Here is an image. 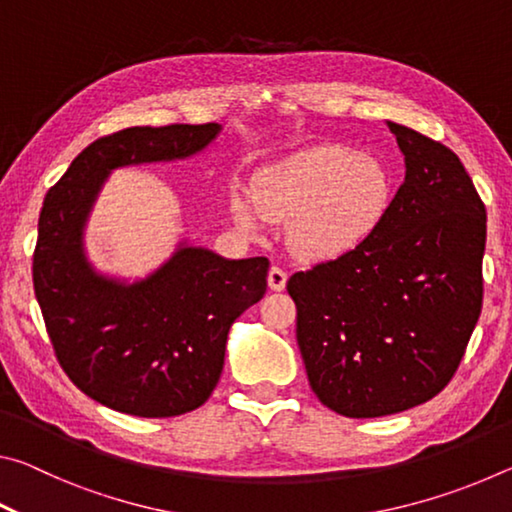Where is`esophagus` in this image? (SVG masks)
Masks as SVG:
<instances>
[{
    "instance_id": "1",
    "label": "esophagus",
    "mask_w": 512,
    "mask_h": 512,
    "mask_svg": "<svg viewBox=\"0 0 512 512\" xmlns=\"http://www.w3.org/2000/svg\"><path fill=\"white\" fill-rule=\"evenodd\" d=\"M284 287H287V271L280 266H271V271H268V289L282 291Z\"/></svg>"
}]
</instances>
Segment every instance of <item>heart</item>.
Instances as JSON below:
<instances>
[{"label":"heart","mask_w":512,"mask_h":512,"mask_svg":"<svg viewBox=\"0 0 512 512\" xmlns=\"http://www.w3.org/2000/svg\"><path fill=\"white\" fill-rule=\"evenodd\" d=\"M391 201V178L379 160L348 146H314L264 169L255 180V203L232 198L239 228L255 232L259 212L287 221L293 253L336 257L361 244Z\"/></svg>","instance_id":"b5f03b06"}]
</instances>
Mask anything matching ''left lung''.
I'll return each mask as SVG.
<instances>
[{"label": "left lung", "instance_id": "8db88e82", "mask_svg": "<svg viewBox=\"0 0 512 512\" xmlns=\"http://www.w3.org/2000/svg\"><path fill=\"white\" fill-rule=\"evenodd\" d=\"M406 176L375 230L289 277L311 391L345 418H381L454 377L483 302L485 205L458 155L386 121Z\"/></svg>", "mask_w": 512, "mask_h": 512}]
</instances>
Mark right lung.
Wrapping results in <instances>:
<instances>
[{
    "instance_id": "obj_1",
    "label": "right lung",
    "mask_w": 512,
    "mask_h": 512,
    "mask_svg": "<svg viewBox=\"0 0 512 512\" xmlns=\"http://www.w3.org/2000/svg\"><path fill=\"white\" fill-rule=\"evenodd\" d=\"M219 133V124H171L106 135L45 196L33 289L60 368L108 409L137 418L198 409L221 377L230 325L264 298L266 257L225 259L180 244L133 284L97 273L85 257V223L110 171L189 158Z\"/></svg>"
}]
</instances>
